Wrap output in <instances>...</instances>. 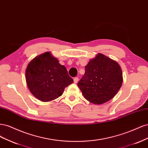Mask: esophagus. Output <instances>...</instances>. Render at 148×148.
Instances as JSON below:
<instances>
[{"label": "esophagus", "mask_w": 148, "mask_h": 148, "mask_svg": "<svg viewBox=\"0 0 148 148\" xmlns=\"http://www.w3.org/2000/svg\"><path fill=\"white\" fill-rule=\"evenodd\" d=\"M73 81L75 83H77V82H78V77H75L73 79Z\"/></svg>", "instance_id": "esophagus-1"}]
</instances>
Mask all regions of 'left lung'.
<instances>
[{
  "mask_svg": "<svg viewBox=\"0 0 148 148\" xmlns=\"http://www.w3.org/2000/svg\"><path fill=\"white\" fill-rule=\"evenodd\" d=\"M122 82V71L117 62L98 53L85 66L78 86L86 100L102 104L116 95Z\"/></svg>",
  "mask_w": 148,
  "mask_h": 148,
  "instance_id": "left-lung-1",
  "label": "left lung"
}]
</instances>
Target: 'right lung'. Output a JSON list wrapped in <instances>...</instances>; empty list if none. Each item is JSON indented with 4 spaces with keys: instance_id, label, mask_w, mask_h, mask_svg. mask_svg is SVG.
I'll list each match as a JSON object with an SVG mask.
<instances>
[{
    "instance_id": "1",
    "label": "right lung",
    "mask_w": 148,
    "mask_h": 148,
    "mask_svg": "<svg viewBox=\"0 0 148 148\" xmlns=\"http://www.w3.org/2000/svg\"><path fill=\"white\" fill-rule=\"evenodd\" d=\"M26 80L31 92L39 100H54L73 82L64 65L47 52L31 60L26 70Z\"/></svg>"
}]
</instances>
